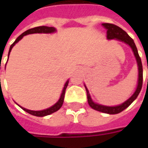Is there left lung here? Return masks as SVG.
Here are the masks:
<instances>
[{
  "mask_svg": "<svg viewBox=\"0 0 148 148\" xmlns=\"http://www.w3.org/2000/svg\"><path fill=\"white\" fill-rule=\"evenodd\" d=\"M102 26L106 30H107V39H116L119 41L126 43L132 48V51L133 52L135 58L136 60L137 66H138V82H137V86L136 89L135 90L133 94L126 100L124 102H123L121 105H118L116 106H103L98 103H96L93 101L91 96H90V92L87 89L86 86L85 85V88L86 90L87 93V99H88V103L92 109H95L97 111L101 112L104 113H108V114H117L120 113L121 112L127 109L128 106H130L132 103L136 99V97L139 95L140 90L142 89V85H143V66H142V62H141V58H140V55L138 54V51H137L136 46L134 42V40L131 38L127 33L124 31L122 28L118 27L116 25L112 24H108V23H105L102 24Z\"/></svg>",
  "mask_w": 148,
  "mask_h": 148,
  "instance_id": "obj_1",
  "label": "left lung"
}]
</instances>
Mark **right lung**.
I'll return each mask as SVG.
<instances>
[{
    "label": "right lung",
    "mask_w": 148,
    "mask_h": 148,
    "mask_svg": "<svg viewBox=\"0 0 148 148\" xmlns=\"http://www.w3.org/2000/svg\"><path fill=\"white\" fill-rule=\"evenodd\" d=\"M56 32V29L55 27H47V26H39V27H33V28H31V29H28L26 32H24V33H22L20 36L16 38V39L15 40V42L10 46V48H9V51H8V57H9V55H10V52H11L12 47L16 45V43H17L21 39H22V38L24 36H27V35H29V34H35V33H43V34H51L54 33ZM68 83H69V80H67L66 82V83L64 85V87L62 89V91L61 96L59 97V99L58 100V101L55 103V105H53L51 107H49L47 109H43V110H39V111H34V110H30V109H27L22 107L21 106H18L21 107V109L24 110L25 112H28L29 114L33 115V116H47V115H50L55 112L58 111V109H60L63 104V101H64V96H65V92H66V87L68 86Z\"/></svg>",
    "instance_id": "right-lung-1"
}]
</instances>
